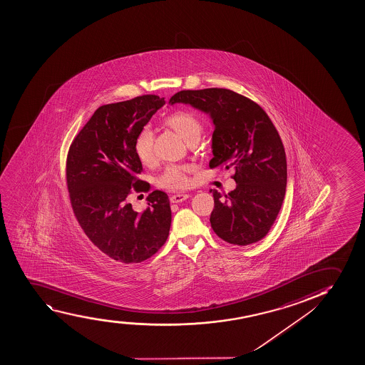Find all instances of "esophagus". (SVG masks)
I'll use <instances>...</instances> for the list:
<instances>
[{
  "mask_svg": "<svg viewBox=\"0 0 365 365\" xmlns=\"http://www.w3.org/2000/svg\"><path fill=\"white\" fill-rule=\"evenodd\" d=\"M188 198L189 194H175V195H172L170 200H171V202H182Z\"/></svg>",
  "mask_w": 365,
  "mask_h": 365,
  "instance_id": "1",
  "label": "esophagus"
}]
</instances>
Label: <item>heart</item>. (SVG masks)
Instances as JSON below:
<instances>
[{
	"mask_svg": "<svg viewBox=\"0 0 365 365\" xmlns=\"http://www.w3.org/2000/svg\"><path fill=\"white\" fill-rule=\"evenodd\" d=\"M165 124L168 128H171L180 139L185 140L187 144L193 140H199L202 135V123L195 114L188 112V110H177V112L172 113L165 119ZM153 131L150 128H143L136 134L134 143H133V150H134L136 158L143 165L153 163ZM189 172H190L189 166H180V165L168 166L163 171L158 182L163 188L182 190V189L188 188L192 182L189 178Z\"/></svg>",
	"mask_w": 365,
	"mask_h": 365,
	"instance_id": "heart-1",
	"label": "heart"
}]
</instances>
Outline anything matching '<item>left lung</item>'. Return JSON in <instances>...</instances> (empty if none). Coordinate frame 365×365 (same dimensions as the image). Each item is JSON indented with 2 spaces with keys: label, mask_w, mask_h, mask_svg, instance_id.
I'll use <instances>...</instances> for the list:
<instances>
[{
  "label": "left lung",
  "mask_w": 365,
  "mask_h": 365,
  "mask_svg": "<svg viewBox=\"0 0 365 365\" xmlns=\"http://www.w3.org/2000/svg\"><path fill=\"white\" fill-rule=\"evenodd\" d=\"M190 104L214 124L209 167H232L236 188L214 190L212 230L226 242L247 246L274 224L287 188V158L279 134L253 101L226 88L180 91L170 104Z\"/></svg>",
  "instance_id": "1"
}]
</instances>
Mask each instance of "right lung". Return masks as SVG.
Masks as SVG:
<instances>
[{
    "label": "right lung",
    "instance_id": "1",
    "mask_svg": "<svg viewBox=\"0 0 365 365\" xmlns=\"http://www.w3.org/2000/svg\"><path fill=\"white\" fill-rule=\"evenodd\" d=\"M165 98L139 96L99 107L72 141L66 160V182L72 210L87 237L114 261H146L166 242L171 207L165 192L153 190L149 207L134 212L126 197L148 192L136 175L143 165L133 143Z\"/></svg>",
    "mask_w": 365,
    "mask_h": 365
}]
</instances>
